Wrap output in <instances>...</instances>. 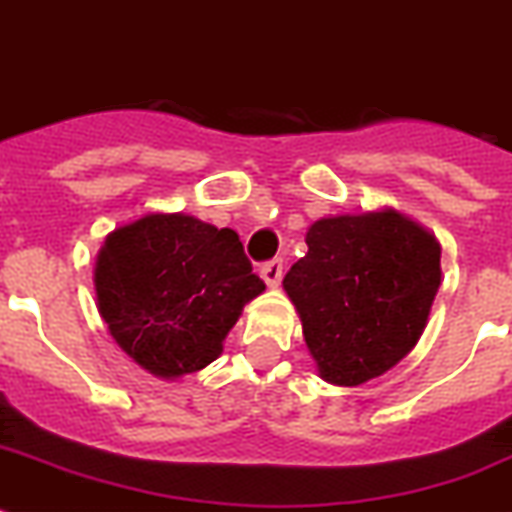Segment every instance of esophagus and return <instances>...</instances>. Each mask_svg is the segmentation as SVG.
<instances>
[{"instance_id": "34e87169", "label": "esophagus", "mask_w": 512, "mask_h": 512, "mask_svg": "<svg viewBox=\"0 0 512 512\" xmlns=\"http://www.w3.org/2000/svg\"><path fill=\"white\" fill-rule=\"evenodd\" d=\"M261 277H264V282L269 287L280 285V280H282V259L266 261V264L261 266Z\"/></svg>"}]
</instances>
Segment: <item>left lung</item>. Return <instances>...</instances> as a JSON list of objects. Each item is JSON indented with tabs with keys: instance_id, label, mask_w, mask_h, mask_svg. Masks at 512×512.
I'll return each mask as SVG.
<instances>
[{
	"instance_id": "8db88e82",
	"label": "left lung",
	"mask_w": 512,
	"mask_h": 512,
	"mask_svg": "<svg viewBox=\"0 0 512 512\" xmlns=\"http://www.w3.org/2000/svg\"><path fill=\"white\" fill-rule=\"evenodd\" d=\"M282 287L301 316L319 377L358 387L418 342L442 282L432 232L395 209L324 217Z\"/></svg>"
}]
</instances>
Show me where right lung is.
Listing matches in <instances>:
<instances>
[{"label": "right lung", "mask_w": 512, "mask_h": 512, "mask_svg": "<svg viewBox=\"0 0 512 512\" xmlns=\"http://www.w3.org/2000/svg\"><path fill=\"white\" fill-rule=\"evenodd\" d=\"M94 285L114 342L162 379L219 358L243 306L266 287L238 232L188 214H146L109 232Z\"/></svg>", "instance_id": "add662e5"}]
</instances>
